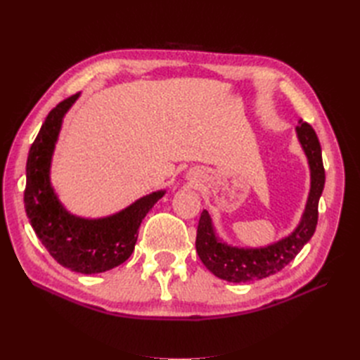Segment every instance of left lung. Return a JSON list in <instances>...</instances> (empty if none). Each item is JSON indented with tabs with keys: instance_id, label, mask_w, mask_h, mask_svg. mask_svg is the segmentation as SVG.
I'll use <instances>...</instances> for the list:
<instances>
[{
	"instance_id": "8db88e82",
	"label": "left lung",
	"mask_w": 360,
	"mask_h": 360,
	"mask_svg": "<svg viewBox=\"0 0 360 360\" xmlns=\"http://www.w3.org/2000/svg\"><path fill=\"white\" fill-rule=\"evenodd\" d=\"M300 144L309 160L311 192L302 222L288 237L259 249H238L217 240L210 214L202 210L197 230V252L202 264L217 278L230 282H250L278 274L296 258L314 236L319 221V200L324 188V167L317 134L307 122L296 127Z\"/></svg>"
}]
</instances>
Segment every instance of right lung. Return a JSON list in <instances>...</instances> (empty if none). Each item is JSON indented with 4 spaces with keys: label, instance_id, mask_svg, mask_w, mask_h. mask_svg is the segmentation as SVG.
Masks as SVG:
<instances>
[{
    "label": "right lung",
    "instance_id": "add662e5",
    "mask_svg": "<svg viewBox=\"0 0 360 360\" xmlns=\"http://www.w3.org/2000/svg\"><path fill=\"white\" fill-rule=\"evenodd\" d=\"M78 96L76 93L53 108L31 144L24 202L32 230L49 255L64 267L91 275L114 269L130 257L141 222L163 192L150 193L103 219H81L63 209L49 183L51 156L63 115Z\"/></svg>",
    "mask_w": 360,
    "mask_h": 360
}]
</instances>
